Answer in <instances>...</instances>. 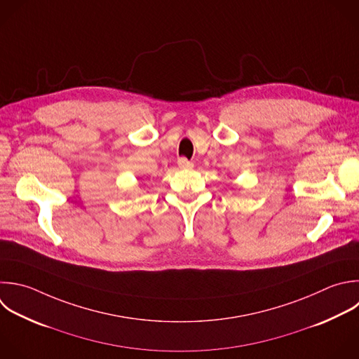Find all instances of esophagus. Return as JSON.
Wrapping results in <instances>:
<instances>
[{
    "instance_id": "obj_1",
    "label": "esophagus",
    "mask_w": 359,
    "mask_h": 359,
    "mask_svg": "<svg viewBox=\"0 0 359 359\" xmlns=\"http://www.w3.org/2000/svg\"><path fill=\"white\" fill-rule=\"evenodd\" d=\"M178 167L182 168V170H191V168L194 167V163L188 161L185 157H181V158L178 160Z\"/></svg>"
}]
</instances>
